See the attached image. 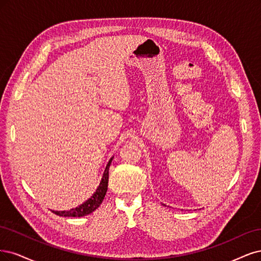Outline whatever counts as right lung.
Masks as SVG:
<instances>
[{
  "instance_id": "1",
  "label": "right lung",
  "mask_w": 261,
  "mask_h": 261,
  "mask_svg": "<svg viewBox=\"0 0 261 261\" xmlns=\"http://www.w3.org/2000/svg\"><path fill=\"white\" fill-rule=\"evenodd\" d=\"M112 161L113 158H111V161L108 162L106 166L102 181H100L96 192L87 201H85L82 205L72 208L70 210H65V212H53V213L61 217H83L93 213L94 210L102 204V201L106 195L107 187H108V171H109V166H111Z\"/></svg>"
}]
</instances>
